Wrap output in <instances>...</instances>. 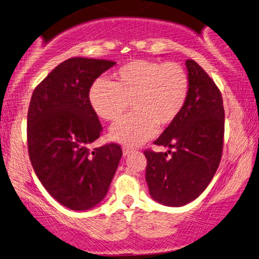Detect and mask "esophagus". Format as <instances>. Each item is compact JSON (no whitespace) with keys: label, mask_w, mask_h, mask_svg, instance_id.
Returning <instances> with one entry per match:
<instances>
[{"label":"esophagus","mask_w":259,"mask_h":259,"mask_svg":"<svg viewBox=\"0 0 259 259\" xmlns=\"http://www.w3.org/2000/svg\"><path fill=\"white\" fill-rule=\"evenodd\" d=\"M132 152H133L132 148H129V147H124V148H123V154H124V157L129 156V154L132 153Z\"/></svg>","instance_id":"esophagus-1"}]
</instances>
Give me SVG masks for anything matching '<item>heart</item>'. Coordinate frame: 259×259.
Here are the masks:
<instances>
[{
  "instance_id": "obj_1",
  "label": "heart",
  "mask_w": 259,
  "mask_h": 259,
  "mask_svg": "<svg viewBox=\"0 0 259 259\" xmlns=\"http://www.w3.org/2000/svg\"><path fill=\"white\" fill-rule=\"evenodd\" d=\"M189 95V76L178 63L135 59L113 75V81H97L90 90L95 113L117 121L133 103L135 114L115 124L111 139L125 146H139L152 138L156 126L167 127L179 117Z\"/></svg>"
}]
</instances>
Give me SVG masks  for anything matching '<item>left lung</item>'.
Here are the masks:
<instances>
[{
    "mask_svg": "<svg viewBox=\"0 0 259 259\" xmlns=\"http://www.w3.org/2000/svg\"><path fill=\"white\" fill-rule=\"evenodd\" d=\"M185 64L189 76L185 106L154 141L168 151H145L151 197L169 207L185 206L206 190L221 163L224 138L221 91L195 61L187 59Z\"/></svg>",
    "mask_w": 259,
    "mask_h": 259,
    "instance_id": "left-lung-1",
    "label": "left lung"
}]
</instances>
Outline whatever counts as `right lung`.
Returning <instances> with one entry per match:
<instances>
[{"label":"right lung","mask_w":259,"mask_h":259,"mask_svg":"<svg viewBox=\"0 0 259 259\" xmlns=\"http://www.w3.org/2000/svg\"><path fill=\"white\" fill-rule=\"evenodd\" d=\"M115 62L74 57L64 61L32 92L28 150L38 180L62 206L88 210L103 201L121 158L109 144L90 151L102 133L89 92Z\"/></svg>","instance_id":"right-lung-1"}]
</instances>
